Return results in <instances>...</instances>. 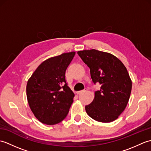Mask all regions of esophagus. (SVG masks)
Returning a JSON list of instances; mask_svg holds the SVG:
<instances>
[{
  "label": "esophagus",
  "instance_id": "esophagus-1",
  "mask_svg": "<svg viewBox=\"0 0 151 151\" xmlns=\"http://www.w3.org/2000/svg\"><path fill=\"white\" fill-rule=\"evenodd\" d=\"M87 90H88V89L87 88H85L84 89H83V90H82V91H77V92H76V93H77V94H81V93H84V92L86 91Z\"/></svg>",
  "mask_w": 151,
  "mask_h": 151
}]
</instances>
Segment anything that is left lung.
Returning a JSON list of instances; mask_svg holds the SVG:
<instances>
[{"mask_svg": "<svg viewBox=\"0 0 151 151\" xmlns=\"http://www.w3.org/2000/svg\"><path fill=\"white\" fill-rule=\"evenodd\" d=\"M78 56L90 69L92 81L99 83L91 104L86 106L87 114L94 120L110 123L117 119L130 99L132 81L121 61L113 54L95 49L78 51Z\"/></svg>", "mask_w": 151, "mask_h": 151, "instance_id": "1", "label": "left lung"}]
</instances>
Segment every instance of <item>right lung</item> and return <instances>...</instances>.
<instances>
[{
    "label": "right lung",
    "mask_w": 151,
    "mask_h": 151,
    "mask_svg": "<svg viewBox=\"0 0 151 151\" xmlns=\"http://www.w3.org/2000/svg\"><path fill=\"white\" fill-rule=\"evenodd\" d=\"M75 54V52L63 53L46 60L28 81V104L41 123L58 124L69 113L75 94L67 85L65 71Z\"/></svg>",
    "instance_id": "obj_1"
}]
</instances>
